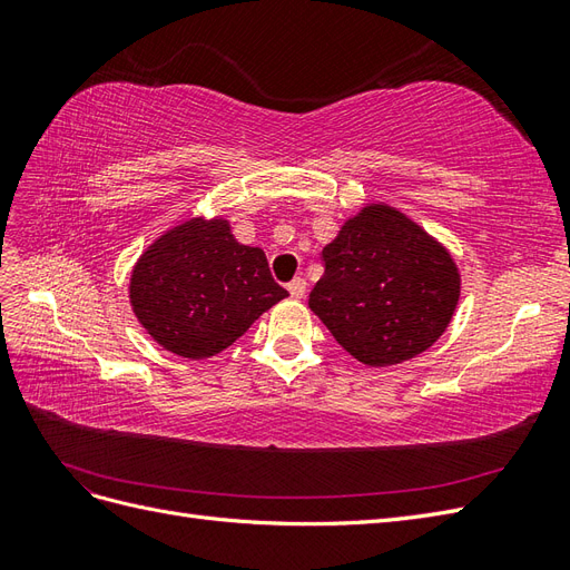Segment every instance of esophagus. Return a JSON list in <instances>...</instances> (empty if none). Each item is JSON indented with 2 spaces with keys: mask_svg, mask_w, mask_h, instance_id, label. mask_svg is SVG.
<instances>
[{
  "mask_svg": "<svg viewBox=\"0 0 570 570\" xmlns=\"http://www.w3.org/2000/svg\"><path fill=\"white\" fill-rule=\"evenodd\" d=\"M287 289H289V295L295 297V299H302L304 297V292H306V281L304 278H295L292 281L289 285H287Z\"/></svg>",
  "mask_w": 570,
  "mask_h": 570,
  "instance_id": "1",
  "label": "esophagus"
}]
</instances>
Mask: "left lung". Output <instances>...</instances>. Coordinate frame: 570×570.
Wrapping results in <instances>:
<instances>
[{
	"label": "left lung",
	"instance_id": "left-lung-1",
	"mask_svg": "<svg viewBox=\"0 0 570 570\" xmlns=\"http://www.w3.org/2000/svg\"><path fill=\"white\" fill-rule=\"evenodd\" d=\"M323 262L308 306L361 364L381 368L419 356L454 318L461 273L452 252L385 202L344 220Z\"/></svg>",
	"mask_w": 570,
	"mask_h": 570
}]
</instances>
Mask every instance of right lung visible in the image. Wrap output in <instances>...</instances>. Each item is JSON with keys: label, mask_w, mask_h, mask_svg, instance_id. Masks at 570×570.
I'll return each instance as SVG.
<instances>
[{"label": "right lung", "mask_w": 570, "mask_h": 570, "mask_svg": "<svg viewBox=\"0 0 570 570\" xmlns=\"http://www.w3.org/2000/svg\"><path fill=\"white\" fill-rule=\"evenodd\" d=\"M128 297L137 321L166 352L209 358L289 295L273 281L264 249L237 243L226 216H193L140 254Z\"/></svg>", "instance_id": "right-lung-1"}]
</instances>
